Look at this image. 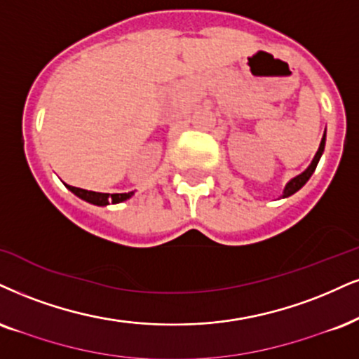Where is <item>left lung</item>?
<instances>
[{"label":"left lung","instance_id":"left-lung-1","mask_svg":"<svg viewBox=\"0 0 359 359\" xmlns=\"http://www.w3.org/2000/svg\"><path fill=\"white\" fill-rule=\"evenodd\" d=\"M325 143H326V131H325V135H323L320 148H318V151L315 154V158H313L311 165H309L306 170L302 172V175L294 176L293 180L287 181V184L285 187V191H283V198H287V196H291V194H294L296 191H298V189H302L304 184H306V181L309 178H311V175H313V172H315L316 166H318V161H320L321 154H323V151H325Z\"/></svg>","mask_w":359,"mask_h":359}]
</instances>
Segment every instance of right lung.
<instances>
[{
  "mask_svg": "<svg viewBox=\"0 0 359 359\" xmlns=\"http://www.w3.org/2000/svg\"><path fill=\"white\" fill-rule=\"evenodd\" d=\"M68 189L72 193L76 194L78 198H81V200H85L88 203H91V205H96V206H106L109 205V203H113V205H116V203H123L126 200H130V198L135 194V191H130V193H96V191H88V189H83V188H76V187H69V184H66Z\"/></svg>",
  "mask_w": 359,
  "mask_h": 359,
  "instance_id": "1",
  "label": "right lung"
}]
</instances>
